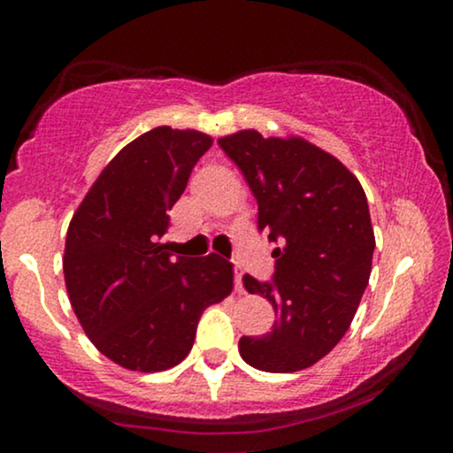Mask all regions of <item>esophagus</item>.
Here are the masks:
<instances>
[{"label":"esophagus","instance_id":"obj_1","mask_svg":"<svg viewBox=\"0 0 453 453\" xmlns=\"http://www.w3.org/2000/svg\"><path fill=\"white\" fill-rule=\"evenodd\" d=\"M234 285H236V292L238 294H244V288H242V273L236 268V273H234Z\"/></svg>","mask_w":453,"mask_h":453}]
</instances>
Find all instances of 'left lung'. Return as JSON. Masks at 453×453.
<instances>
[{
	"instance_id": "left-lung-1",
	"label": "left lung",
	"mask_w": 453,
	"mask_h": 453,
	"mask_svg": "<svg viewBox=\"0 0 453 453\" xmlns=\"http://www.w3.org/2000/svg\"><path fill=\"white\" fill-rule=\"evenodd\" d=\"M217 142L256 196L259 230L279 242L270 283L242 277L279 319L268 334L242 336L238 351L257 371H304L345 336L371 279L375 232L366 194L334 155L300 136L241 129Z\"/></svg>"
}]
</instances>
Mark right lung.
Here are the masks:
<instances>
[{"label": "right lung", "instance_id": "obj_1", "mask_svg": "<svg viewBox=\"0 0 453 453\" xmlns=\"http://www.w3.org/2000/svg\"><path fill=\"white\" fill-rule=\"evenodd\" d=\"M209 134L161 126L126 144L82 197L65 236L64 277L82 330L127 371L161 372L191 351L206 306L234 289L215 253L170 257L159 242Z\"/></svg>", "mask_w": 453, "mask_h": 453}]
</instances>
